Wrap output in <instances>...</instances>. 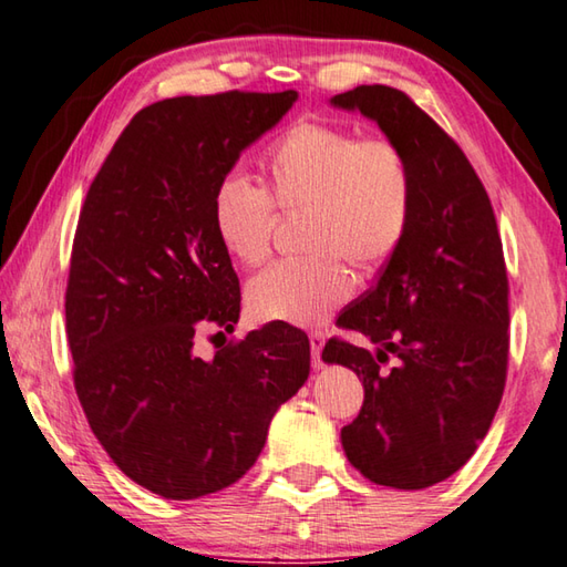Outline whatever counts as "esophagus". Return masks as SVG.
<instances>
[{
	"mask_svg": "<svg viewBox=\"0 0 567 567\" xmlns=\"http://www.w3.org/2000/svg\"><path fill=\"white\" fill-rule=\"evenodd\" d=\"M310 348H312V364H315V368H322L320 354H322V348H324V332H320V330L310 332Z\"/></svg>",
	"mask_w": 567,
	"mask_h": 567,
	"instance_id": "esophagus-1",
	"label": "esophagus"
}]
</instances>
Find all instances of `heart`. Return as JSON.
I'll use <instances>...</instances> for the list:
<instances>
[{
	"label": "heart",
	"mask_w": 567,
	"mask_h": 567,
	"mask_svg": "<svg viewBox=\"0 0 567 567\" xmlns=\"http://www.w3.org/2000/svg\"><path fill=\"white\" fill-rule=\"evenodd\" d=\"M267 192L229 175L213 199L219 245L235 262L262 265L272 252L277 213L307 217L310 257L270 267L247 287L260 322L322 324L352 295V262L370 275L385 267L408 237L415 177L398 142L358 137L348 127L302 120L275 142L265 162Z\"/></svg>",
	"instance_id": "heart-1"
}]
</instances>
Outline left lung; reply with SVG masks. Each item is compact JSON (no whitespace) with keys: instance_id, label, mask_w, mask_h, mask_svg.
Returning a JSON list of instances; mask_svg holds the SVG:
<instances>
[{"instance_id":"obj_1","label":"left lung","mask_w":567,"mask_h":567,"mask_svg":"<svg viewBox=\"0 0 567 567\" xmlns=\"http://www.w3.org/2000/svg\"><path fill=\"white\" fill-rule=\"evenodd\" d=\"M330 102L378 122L415 177L405 243L338 320L378 350L338 338L322 350L364 388L342 447L372 483L422 491L473 457L501 405L511 344L503 243L465 152L405 92L362 84Z\"/></svg>"}]
</instances>
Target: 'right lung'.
Returning a JSON list of instances; mask_svg holds the SVG:
<instances>
[{
  "label": "right lung",
  "instance_id": "obj_1",
  "mask_svg": "<svg viewBox=\"0 0 567 567\" xmlns=\"http://www.w3.org/2000/svg\"><path fill=\"white\" fill-rule=\"evenodd\" d=\"M295 100L235 90L150 104L82 205L64 295L76 398L112 463L167 501L237 483L310 375V340L287 322L209 360L195 350L199 330L233 332L239 320L215 189Z\"/></svg>",
  "mask_w": 567,
  "mask_h": 567
}]
</instances>
